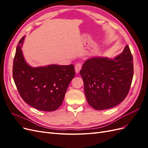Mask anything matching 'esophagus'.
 <instances>
[{"label": "esophagus", "mask_w": 148, "mask_h": 148, "mask_svg": "<svg viewBox=\"0 0 148 148\" xmlns=\"http://www.w3.org/2000/svg\"><path fill=\"white\" fill-rule=\"evenodd\" d=\"M82 69V64L80 63H78L76 64L75 66V72L76 73H79V71Z\"/></svg>", "instance_id": "obj_1"}]
</instances>
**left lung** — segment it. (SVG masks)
Listing matches in <instances>:
<instances>
[{
	"instance_id": "obj_1",
	"label": "left lung",
	"mask_w": 148,
	"mask_h": 148,
	"mask_svg": "<svg viewBox=\"0 0 148 148\" xmlns=\"http://www.w3.org/2000/svg\"><path fill=\"white\" fill-rule=\"evenodd\" d=\"M80 75L86 100L93 109L104 110L117 106L127 96L133 79V57L129 46L114 59H88Z\"/></svg>"
}]
</instances>
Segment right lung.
Listing matches in <instances>:
<instances>
[{
	"label": "right lung",
	"mask_w": 148,
	"mask_h": 148,
	"mask_svg": "<svg viewBox=\"0 0 148 148\" xmlns=\"http://www.w3.org/2000/svg\"><path fill=\"white\" fill-rule=\"evenodd\" d=\"M17 45L13 60V78L22 99L42 111H54L62 105L69 85L75 75L73 65H49L32 67L24 59L21 46Z\"/></svg>",
	"instance_id": "1"
}]
</instances>
